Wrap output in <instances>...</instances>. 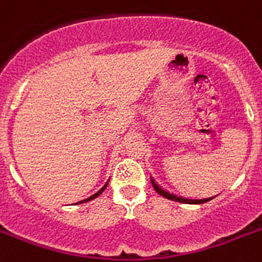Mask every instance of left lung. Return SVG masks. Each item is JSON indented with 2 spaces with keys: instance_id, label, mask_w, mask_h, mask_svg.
<instances>
[{
  "instance_id": "obj_1",
  "label": "left lung",
  "mask_w": 262,
  "mask_h": 262,
  "mask_svg": "<svg viewBox=\"0 0 262 262\" xmlns=\"http://www.w3.org/2000/svg\"><path fill=\"white\" fill-rule=\"evenodd\" d=\"M150 180H151L152 188H154V189L161 194V196H164V198L169 199V200H173V202L184 203V204H203V203L210 202V200H212V199L215 198V196H212V198H207V199H187V198H183V196H177V194L170 193V192L165 190L162 187H160L152 177H150Z\"/></svg>"
}]
</instances>
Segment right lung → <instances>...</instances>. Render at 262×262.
<instances>
[{
  "instance_id": "right-lung-1",
  "label": "right lung",
  "mask_w": 262,
  "mask_h": 262,
  "mask_svg": "<svg viewBox=\"0 0 262 262\" xmlns=\"http://www.w3.org/2000/svg\"><path fill=\"white\" fill-rule=\"evenodd\" d=\"M106 185H108V183H106L105 185H104V187L101 188V189L98 190V192H96L95 194H92L91 198L85 199V200H81V202H79V204H81V203H86V202H91V200H93V199H96V198H97V196H100V194H101L102 192H104V189H105V188H106Z\"/></svg>"
}]
</instances>
